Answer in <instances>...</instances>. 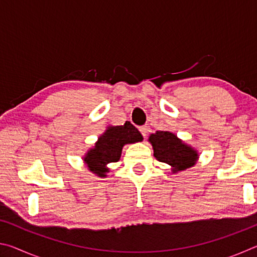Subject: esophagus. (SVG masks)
<instances>
[{
	"label": "esophagus",
	"instance_id": "esophagus-1",
	"mask_svg": "<svg viewBox=\"0 0 257 257\" xmlns=\"http://www.w3.org/2000/svg\"><path fill=\"white\" fill-rule=\"evenodd\" d=\"M139 132L142 133V135H143V137H146L147 136V132H149V128L146 127V125H142V127H139Z\"/></svg>",
	"mask_w": 257,
	"mask_h": 257
}]
</instances>
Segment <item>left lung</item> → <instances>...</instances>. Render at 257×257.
<instances>
[{
  "instance_id": "8db88e82",
  "label": "left lung",
  "mask_w": 257,
  "mask_h": 257,
  "mask_svg": "<svg viewBox=\"0 0 257 257\" xmlns=\"http://www.w3.org/2000/svg\"><path fill=\"white\" fill-rule=\"evenodd\" d=\"M149 142L153 146L156 160L170 165L173 173L193 167L198 159L196 150L185 144L181 139L170 132H156L152 134Z\"/></svg>"
}]
</instances>
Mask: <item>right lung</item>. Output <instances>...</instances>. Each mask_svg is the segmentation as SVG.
Wrapping results in <instances>:
<instances>
[{
	"mask_svg": "<svg viewBox=\"0 0 257 257\" xmlns=\"http://www.w3.org/2000/svg\"><path fill=\"white\" fill-rule=\"evenodd\" d=\"M143 136L130 122L123 125H111L105 133L98 137L95 146L85 155L84 161L87 167L98 177H106L108 163L118 162L125 144L142 142Z\"/></svg>",
	"mask_w": 257,
	"mask_h": 257,
	"instance_id": "right-lung-1",
	"label": "right lung"
}]
</instances>
